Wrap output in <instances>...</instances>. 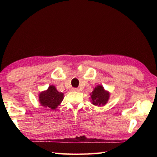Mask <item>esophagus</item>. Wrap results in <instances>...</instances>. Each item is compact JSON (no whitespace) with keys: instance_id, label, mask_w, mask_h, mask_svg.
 <instances>
[{"instance_id":"esophagus-1","label":"esophagus","mask_w":157,"mask_h":157,"mask_svg":"<svg viewBox=\"0 0 157 157\" xmlns=\"http://www.w3.org/2000/svg\"><path fill=\"white\" fill-rule=\"evenodd\" d=\"M72 90L73 91H79V89L78 88H72Z\"/></svg>"}]
</instances>
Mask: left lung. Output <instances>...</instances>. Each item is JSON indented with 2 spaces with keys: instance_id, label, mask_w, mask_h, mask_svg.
<instances>
[{
  "instance_id": "1",
  "label": "left lung",
  "mask_w": 157,
  "mask_h": 157,
  "mask_svg": "<svg viewBox=\"0 0 157 157\" xmlns=\"http://www.w3.org/2000/svg\"><path fill=\"white\" fill-rule=\"evenodd\" d=\"M91 98L92 104L94 105H104L109 98V93L105 91L102 86H97L92 92Z\"/></svg>"
}]
</instances>
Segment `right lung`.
Wrapping results in <instances>:
<instances>
[{
	"instance_id": "obj_1",
	"label": "right lung",
	"mask_w": 157,
	"mask_h": 157,
	"mask_svg": "<svg viewBox=\"0 0 157 157\" xmlns=\"http://www.w3.org/2000/svg\"><path fill=\"white\" fill-rule=\"evenodd\" d=\"M63 100V93L56 90L54 86H49L47 90L39 94V101L42 106L47 109H55Z\"/></svg>"
}]
</instances>
